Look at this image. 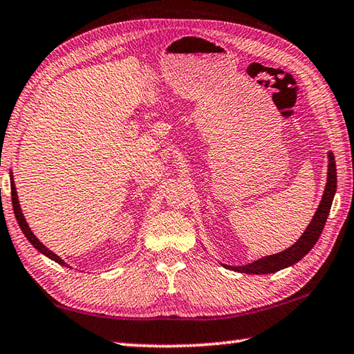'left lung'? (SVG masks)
<instances>
[{
  "mask_svg": "<svg viewBox=\"0 0 354 354\" xmlns=\"http://www.w3.org/2000/svg\"><path fill=\"white\" fill-rule=\"evenodd\" d=\"M336 162L333 153H328V178H327V185H325L322 201L317 210L315 213L313 219H311L310 225L307 230L304 232L302 236L297 239L295 244L283 250L278 254H270L266 258H261L258 261L252 262V264L247 266H239V267H232V266H224L227 268L233 270V272L239 273H247V274H267V273H274L279 272L282 268H287L290 266L296 264L297 261H301L304 256H306L315 244L319 239L321 233L324 230V225L327 223L328 213L331 209V203H333L335 193H336Z\"/></svg>",
  "mask_w": 354,
  "mask_h": 354,
  "instance_id": "obj_1",
  "label": "left lung"
}]
</instances>
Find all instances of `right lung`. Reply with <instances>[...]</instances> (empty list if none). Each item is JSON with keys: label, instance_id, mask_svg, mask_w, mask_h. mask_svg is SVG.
<instances>
[{"label": "right lung", "instance_id": "obj_1", "mask_svg": "<svg viewBox=\"0 0 354 354\" xmlns=\"http://www.w3.org/2000/svg\"><path fill=\"white\" fill-rule=\"evenodd\" d=\"M10 190H12V205H13V213H15V218H17V221H18V224H19V227H21V230H23V233H24V236H26L27 239H29L30 244H32L35 248H37L38 252H41L43 254H46L47 258H50L52 261L58 262V264H61V266L68 267V266L66 264V262L59 258V256H57V254H55L52 250H48L47 247H44L43 244H41L39 239H38L37 236H35V234L32 233L30 227L27 225L26 219H24V216H23V212H21L19 203H18L17 189H15V184H13V178H12V181H10Z\"/></svg>", "mask_w": 354, "mask_h": 354}]
</instances>
